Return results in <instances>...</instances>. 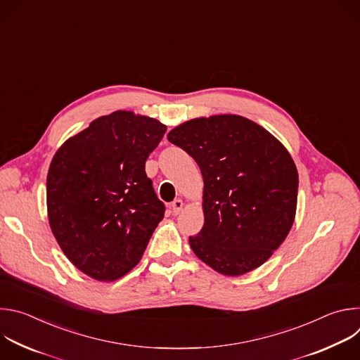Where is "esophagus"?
<instances>
[{
	"mask_svg": "<svg viewBox=\"0 0 360 360\" xmlns=\"http://www.w3.org/2000/svg\"><path fill=\"white\" fill-rule=\"evenodd\" d=\"M172 212L175 214V215H178L181 211H182V208H184V202H182V199H175L174 202H172Z\"/></svg>",
	"mask_w": 360,
	"mask_h": 360,
	"instance_id": "34e87169",
	"label": "esophagus"
}]
</instances>
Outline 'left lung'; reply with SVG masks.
<instances>
[{
    "mask_svg": "<svg viewBox=\"0 0 360 360\" xmlns=\"http://www.w3.org/2000/svg\"><path fill=\"white\" fill-rule=\"evenodd\" d=\"M168 141L189 153L203 178L205 222L189 236L195 255L226 276L265 264L296 214L299 178L286 148L239 115L186 121Z\"/></svg>",
    "mask_w": 360,
    "mask_h": 360,
    "instance_id": "obj_1",
    "label": "left lung"
}]
</instances>
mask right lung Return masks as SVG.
<instances>
[{"instance_id":"obj_1","label":"right lung","mask_w":360,"mask_h":360,"mask_svg":"<svg viewBox=\"0 0 360 360\" xmlns=\"http://www.w3.org/2000/svg\"><path fill=\"white\" fill-rule=\"evenodd\" d=\"M165 132L157 120L115 111L56 152L46 176L48 221L67 258L85 275L115 281L141 261L165 214L145 172Z\"/></svg>"}]
</instances>
